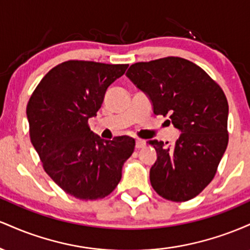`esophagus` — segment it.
Listing matches in <instances>:
<instances>
[{"label": "esophagus", "mask_w": 250, "mask_h": 250, "mask_svg": "<svg viewBox=\"0 0 250 250\" xmlns=\"http://www.w3.org/2000/svg\"><path fill=\"white\" fill-rule=\"evenodd\" d=\"M146 146V141L142 139H136V143H135V147L136 148H143Z\"/></svg>", "instance_id": "esophagus-1"}]
</instances>
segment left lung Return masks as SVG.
I'll list each match as a JSON object with an SVG mask.
<instances>
[{"label":"left lung","instance_id":"left-lung-1","mask_svg":"<svg viewBox=\"0 0 250 250\" xmlns=\"http://www.w3.org/2000/svg\"><path fill=\"white\" fill-rule=\"evenodd\" d=\"M125 75L147 94L154 114L168 115L181 131L171 146L147 142L157 154L149 173L154 190L174 202L193 199L214 179L228 145L225 93L199 65L181 57L134 63Z\"/></svg>","mask_w":250,"mask_h":250}]
</instances>
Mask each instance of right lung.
Returning <instances> with one entry per match:
<instances>
[{
    "instance_id": "obj_1",
    "label": "right lung",
    "mask_w": 250,
    "mask_h": 250,
    "mask_svg": "<svg viewBox=\"0 0 250 250\" xmlns=\"http://www.w3.org/2000/svg\"><path fill=\"white\" fill-rule=\"evenodd\" d=\"M128 64L67 61L48 71L27 105L30 141L45 173L57 186L80 200L109 195L122 177V167L135 140H103L88 120L96 116L105 91Z\"/></svg>"
}]
</instances>
